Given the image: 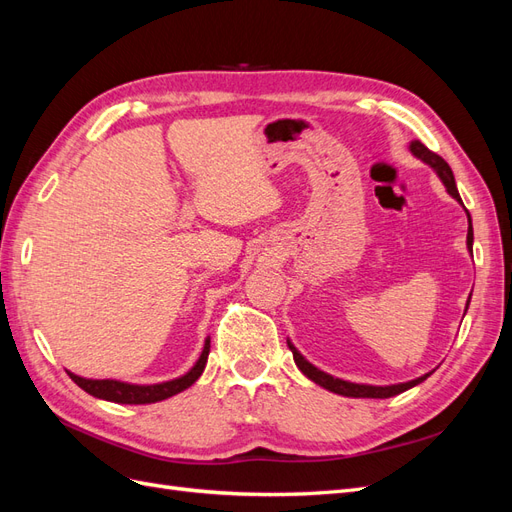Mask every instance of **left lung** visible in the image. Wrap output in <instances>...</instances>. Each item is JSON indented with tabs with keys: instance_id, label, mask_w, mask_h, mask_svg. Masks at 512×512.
Listing matches in <instances>:
<instances>
[{
	"instance_id": "left-lung-1",
	"label": "left lung",
	"mask_w": 512,
	"mask_h": 512,
	"mask_svg": "<svg viewBox=\"0 0 512 512\" xmlns=\"http://www.w3.org/2000/svg\"><path fill=\"white\" fill-rule=\"evenodd\" d=\"M410 153H412L414 158H418L421 162H425L429 168H433V173H436V175L440 177V181L444 183L446 192L451 194V196L457 200L459 205H463V203H461V196H459V192H457V185H455L453 170H451V166L446 164V160H444V158H440L438 153L429 151L421 141H412V143H410ZM466 213H468V211H466ZM472 243H474V230H472V220H470V213H468V239H466V245H468V252H470V254H472ZM470 299H472V292H470ZM470 299H468V303H466V312H468ZM286 342H288V348H290V352H292V356H294V363H297V367L303 371V374H305L309 380L316 382L318 386H322V389H327V391L337 393V395H344V397H371V399H386V397H393V395L404 393V391L412 389V386H416V384H421L423 380H427V378L433 374V371H436V369H431V371H427V374L418 376V378H414V380L399 382V384H386V386L348 382V380L335 378V376L327 374V371L318 369L316 365L309 363L297 348H294V344L290 342V339H286Z\"/></svg>"
}]
</instances>
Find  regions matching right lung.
Masks as SVG:
<instances>
[{
    "label": "right lung",
    "mask_w": 512,
    "mask_h": 512,
    "mask_svg": "<svg viewBox=\"0 0 512 512\" xmlns=\"http://www.w3.org/2000/svg\"><path fill=\"white\" fill-rule=\"evenodd\" d=\"M211 348V337L205 339L203 352H200L198 361L185 371L183 376L166 380V382H156V384H132V382H121L113 378H104V380H94V378H83L76 376L72 371H68V376L81 386V389L89 395H94L104 401H113V404H156V401L173 397L190 386L200 378V374L205 371L207 365V356Z\"/></svg>",
    "instance_id": "obj_1"
}]
</instances>
